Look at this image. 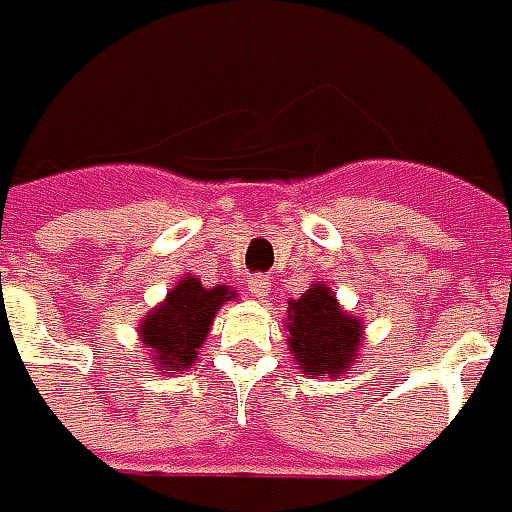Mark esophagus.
Instances as JSON below:
<instances>
[{
  "label": "esophagus",
  "mask_w": 512,
  "mask_h": 512,
  "mask_svg": "<svg viewBox=\"0 0 512 512\" xmlns=\"http://www.w3.org/2000/svg\"><path fill=\"white\" fill-rule=\"evenodd\" d=\"M248 292L256 300H267V292H270V281L264 278V275H253L248 281Z\"/></svg>",
  "instance_id": "34e87169"
}]
</instances>
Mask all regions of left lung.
<instances>
[{
    "label": "left lung",
    "mask_w": 512,
    "mask_h": 512,
    "mask_svg": "<svg viewBox=\"0 0 512 512\" xmlns=\"http://www.w3.org/2000/svg\"><path fill=\"white\" fill-rule=\"evenodd\" d=\"M286 331L289 347L295 353V364L308 378H339L355 364V355L364 339V325L358 317L342 311L331 286L322 281L311 284L297 300H289L286 308Z\"/></svg>",
    "instance_id": "1"
}]
</instances>
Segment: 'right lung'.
<instances>
[{"label":"right lung","instance_id":"add662e5","mask_svg":"<svg viewBox=\"0 0 512 512\" xmlns=\"http://www.w3.org/2000/svg\"><path fill=\"white\" fill-rule=\"evenodd\" d=\"M237 292L228 286L206 289L195 275L173 286L168 297L140 322V342L151 350L154 369H168L170 375H181L198 361V347L215 322V314L226 300H234Z\"/></svg>","mask_w":512,"mask_h":512}]
</instances>
